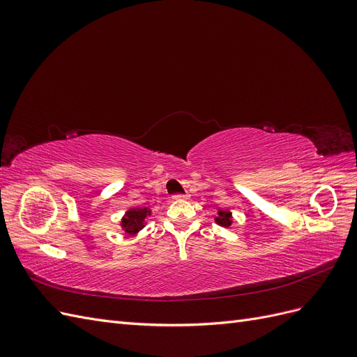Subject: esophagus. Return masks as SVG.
Returning <instances> with one entry per match:
<instances>
[{"instance_id": "esophagus-1", "label": "esophagus", "mask_w": 357, "mask_h": 357, "mask_svg": "<svg viewBox=\"0 0 357 357\" xmlns=\"http://www.w3.org/2000/svg\"><path fill=\"white\" fill-rule=\"evenodd\" d=\"M189 198V195H174L172 197V199H176V201H178V199H188Z\"/></svg>"}]
</instances>
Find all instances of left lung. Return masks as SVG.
<instances>
[{
  "mask_svg": "<svg viewBox=\"0 0 357 357\" xmlns=\"http://www.w3.org/2000/svg\"><path fill=\"white\" fill-rule=\"evenodd\" d=\"M215 223L223 226V228H229V226L232 225V213L228 211V210H220L218 211V215L214 218Z\"/></svg>",
  "mask_w": 357,
  "mask_h": 357,
  "instance_id": "8db88e82",
  "label": "left lung"
}]
</instances>
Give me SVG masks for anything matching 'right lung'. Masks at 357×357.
<instances>
[{
    "label": "right lung",
    "mask_w": 357,
    "mask_h": 357,
    "mask_svg": "<svg viewBox=\"0 0 357 357\" xmlns=\"http://www.w3.org/2000/svg\"><path fill=\"white\" fill-rule=\"evenodd\" d=\"M152 214V210L149 207H134L129 208L121 220L122 229L128 235H135L146 226V219Z\"/></svg>",
    "instance_id": "right-lung-1"
}]
</instances>
